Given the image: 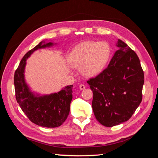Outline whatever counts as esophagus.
I'll return each instance as SVG.
<instances>
[{
	"label": "esophagus",
	"mask_w": 158,
	"mask_h": 158,
	"mask_svg": "<svg viewBox=\"0 0 158 158\" xmlns=\"http://www.w3.org/2000/svg\"><path fill=\"white\" fill-rule=\"evenodd\" d=\"M79 88L81 89V90H84V89L85 88V85L84 84H81L79 85Z\"/></svg>",
	"instance_id": "esophagus-1"
}]
</instances>
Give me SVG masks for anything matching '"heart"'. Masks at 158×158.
<instances>
[{"label": "heart", "instance_id": "b5f03b06", "mask_svg": "<svg viewBox=\"0 0 158 158\" xmlns=\"http://www.w3.org/2000/svg\"><path fill=\"white\" fill-rule=\"evenodd\" d=\"M110 56V48L107 43L88 41L77 45L68 56L71 67L81 69L87 77L98 75L104 69Z\"/></svg>", "mask_w": 158, "mask_h": 158}]
</instances>
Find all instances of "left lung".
<instances>
[{
	"instance_id": "8db88e82",
	"label": "left lung",
	"mask_w": 158,
	"mask_h": 158,
	"mask_svg": "<svg viewBox=\"0 0 158 158\" xmlns=\"http://www.w3.org/2000/svg\"><path fill=\"white\" fill-rule=\"evenodd\" d=\"M108 67L87 81L92 106L100 124L112 127L131 118L142 100L144 72L137 54L122 40Z\"/></svg>"
}]
</instances>
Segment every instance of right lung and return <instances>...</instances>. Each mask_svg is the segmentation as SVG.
Returning a JSON list of instances; mask_svg holds the SVG:
<instances>
[{"mask_svg":"<svg viewBox=\"0 0 158 158\" xmlns=\"http://www.w3.org/2000/svg\"><path fill=\"white\" fill-rule=\"evenodd\" d=\"M53 45L52 42L41 41L27 52L20 62L14 78L16 99L22 110L34 124L47 128L60 127L67 119L73 99V85H67L58 93L40 96L30 90L24 73L27 59L34 51Z\"/></svg>","mask_w":158,"mask_h":158,"instance_id":"right-lung-1","label":"right lung"}]
</instances>
